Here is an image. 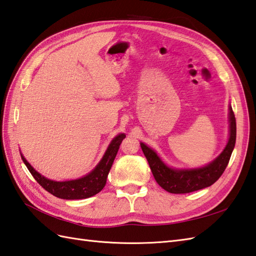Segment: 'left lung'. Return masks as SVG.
I'll use <instances>...</instances> for the list:
<instances>
[{
  "instance_id": "obj_1",
  "label": "left lung",
  "mask_w": 256,
  "mask_h": 256,
  "mask_svg": "<svg viewBox=\"0 0 256 256\" xmlns=\"http://www.w3.org/2000/svg\"><path fill=\"white\" fill-rule=\"evenodd\" d=\"M230 138L222 153L214 162L205 168L194 170H173L168 168L156 153L144 144H141L144 156L149 163L153 176L163 190L172 194H186L200 190L212 185L228 166L231 153L234 151L236 138V124L234 112L230 107Z\"/></svg>"
}]
</instances>
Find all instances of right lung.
Segmentation results:
<instances>
[{"label":"right lung","instance_id":"right-lung-1","mask_svg":"<svg viewBox=\"0 0 256 256\" xmlns=\"http://www.w3.org/2000/svg\"><path fill=\"white\" fill-rule=\"evenodd\" d=\"M126 137V134H120L114 138L110 142L108 149H107L105 156L102 158L92 172L84 176L82 178L74 180H66V182H54L44 178L37 171L32 168V166L28 163L24 156H22L28 171L34 176L38 184L44 187L50 194L54 196L62 198V200H84V198L92 197L98 194L104 188L106 184L107 175H108L112 162L115 160L116 154L120 146L122 141Z\"/></svg>","mask_w":256,"mask_h":256}]
</instances>
